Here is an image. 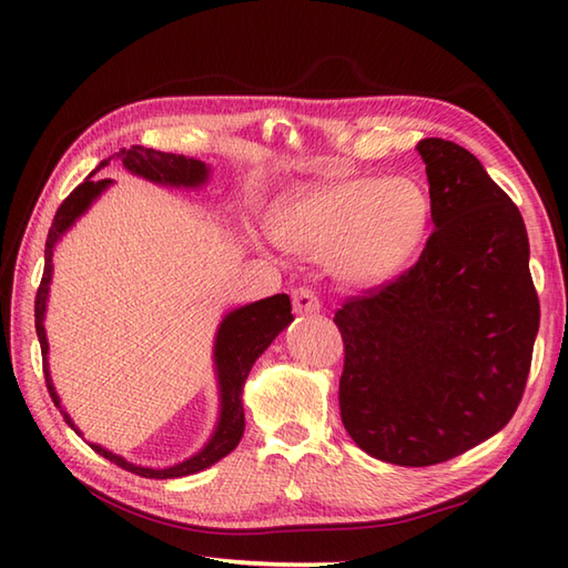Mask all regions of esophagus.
I'll list each match as a JSON object with an SVG mask.
<instances>
[{
  "label": "esophagus",
  "instance_id": "1",
  "mask_svg": "<svg viewBox=\"0 0 568 568\" xmlns=\"http://www.w3.org/2000/svg\"><path fill=\"white\" fill-rule=\"evenodd\" d=\"M320 297L312 287H295L293 291V310L297 315H315L320 312Z\"/></svg>",
  "mask_w": 568,
  "mask_h": 568
}]
</instances>
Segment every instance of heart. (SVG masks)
Here are the masks:
<instances>
[{
	"instance_id": "b5f03b06",
	"label": "heart",
	"mask_w": 568,
	"mask_h": 568,
	"mask_svg": "<svg viewBox=\"0 0 568 568\" xmlns=\"http://www.w3.org/2000/svg\"><path fill=\"white\" fill-rule=\"evenodd\" d=\"M429 212L427 190L413 178H336L277 202L268 232L291 256L327 261L342 285L368 291L415 256Z\"/></svg>"
}]
</instances>
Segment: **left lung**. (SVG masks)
<instances>
[{"mask_svg": "<svg viewBox=\"0 0 568 568\" xmlns=\"http://www.w3.org/2000/svg\"><path fill=\"white\" fill-rule=\"evenodd\" d=\"M417 151L434 224L425 251L334 315L344 427L397 466L449 462L508 425L539 329L520 210L458 143L422 139Z\"/></svg>", "mask_w": 568, "mask_h": 568, "instance_id": "8db88e82", "label": "left lung"}]
</instances>
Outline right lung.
<instances>
[{
  "label": "right lung",
  "instance_id": "1",
  "mask_svg": "<svg viewBox=\"0 0 568 568\" xmlns=\"http://www.w3.org/2000/svg\"><path fill=\"white\" fill-rule=\"evenodd\" d=\"M116 159L122 161L131 175H139L149 183L165 185V187H185L195 190L202 187L210 180V165L197 159H187V155L178 153H163L143 146H131L122 149L119 153L110 155V159L102 161L94 171L84 178L75 190L60 204L53 224L48 229L45 239V265H43V277L39 285V293H36V334H39L41 342V356H43V373H45V388L51 393L55 407L60 415L68 422V427L80 434L75 422L65 413L63 403H60V395L55 393V385L51 378V368H48V339H45V307H48V293H51V281H53V251L58 241L63 239L68 229L75 224L80 216L92 207V202L98 200L104 190H110L114 183L110 178H94V173L102 171L104 165ZM291 297L285 293L258 300V303H251L244 307H236L226 312L224 320L216 327L214 336V373H216V385H220V417H216V427L207 444L202 446L197 454H192L185 462H178L165 468H151L141 464H131L124 456H119L110 449H104L100 444L88 442L94 452L104 456L106 462L116 464L119 468L129 470V474H136L143 478H183L200 474V470L210 468L212 464L220 462L226 454L236 449V444L244 437V403H241V393H244V383L248 373L256 364V358L271 346V342L281 334L287 324L293 322L291 315Z\"/></svg>",
  "mask_w": 568,
  "mask_h": 568
}]
</instances>
